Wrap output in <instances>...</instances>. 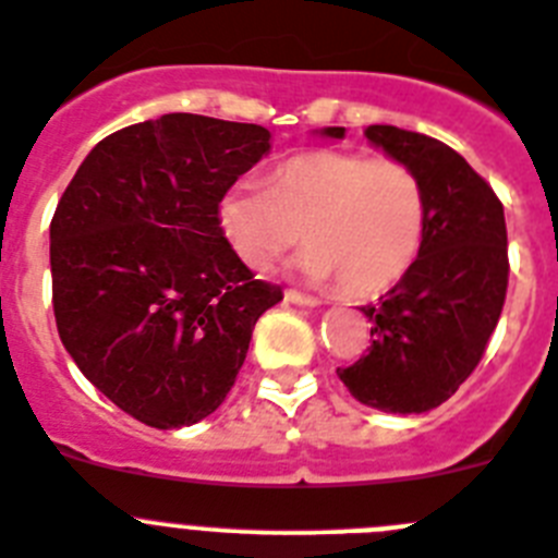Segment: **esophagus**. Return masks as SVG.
Listing matches in <instances>:
<instances>
[{"label":"esophagus","mask_w":558,"mask_h":558,"mask_svg":"<svg viewBox=\"0 0 558 558\" xmlns=\"http://www.w3.org/2000/svg\"><path fill=\"white\" fill-rule=\"evenodd\" d=\"M286 303H292V306H308V308L323 306V300L308 298V294H300V292H294V289H289V292H286Z\"/></svg>","instance_id":"esophagus-1"}]
</instances>
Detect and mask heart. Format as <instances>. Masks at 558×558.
<instances>
[{"instance_id": "b5f03b06", "label": "heart", "mask_w": 558, "mask_h": 558, "mask_svg": "<svg viewBox=\"0 0 558 558\" xmlns=\"http://www.w3.org/2000/svg\"><path fill=\"white\" fill-rule=\"evenodd\" d=\"M219 227L232 252L266 272L289 246H308L298 269L312 283L337 280L367 298L404 278L424 241L421 179L399 159L308 151L272 173V187L239 179L219 198Z\"/></svg>"}]
</instances>
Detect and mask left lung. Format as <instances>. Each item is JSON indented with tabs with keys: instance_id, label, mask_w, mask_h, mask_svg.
<instances>
[{
	"instance_id": "left-lung-1",
	"label": "left lung",
	"mask_w": 558,
	"mask_h": 558,
	"mask_svg": "<svg viewBox=\"0 0 558 558\" xmlns=\"http://www.w3.org/2000/svg\"><path fill=\"white\" fill-rule=\"evenodd\" d=\"M317 134L345 137L342 125ZM367 143L410 165L426 198L418 258L404 278L362 306L373 345L339 379L381 413H429L469 379L497 328L508 286V235L500 198L440 140L396 125H367Z\"/></svg>"
}]
</instances>
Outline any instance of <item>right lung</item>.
<instances>
[{"label": "right lung", "mask_w": 558, "mask_h": 558, "mask_svg": "<svg viewBox=\"0 0 558 558\" xmlns=\"http://www.w3.org/2000/svg\"><path fill=\"white\" fill-rule=\"evenodd\" d=\"M272 151L264 125L162 114L100 140L50 225L58 337L100 393L179 429L219 410L252 328L283 300L219 227L227 187Z\"/></svg>", "instance_id": "obj_1"}]
</instances>
